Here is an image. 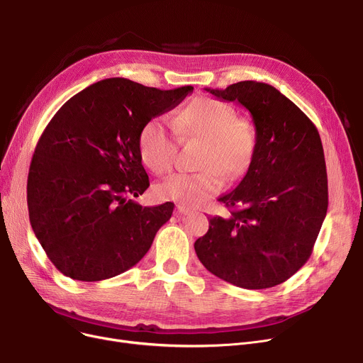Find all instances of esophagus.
Segmentation results:
<instances>
[{
  "instance_id": "1",
  "label": "esophagus",
  "mask_w": 363,
  "mask_h": 363,
  "mask_svg": "<svg viewBox=\"0 0 363 363\" xmlns=\"http://www.w3.org/2000/svg\"><path fill=\"white\" fill-rule=\"evenodd\" d=\"M177 212H178L179 215L186 216V215L191 213V208H188V207H185V206H182V204H178V207H177Z\"/></svg>"
}]
</instances>
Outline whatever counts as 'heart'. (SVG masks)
Listing matches in <instances>:
<instances>
[{
    "label": "heart",
    "instance_id": "obj_1",
    "mask_svg": "<svg viewBox=\"0 0 363 363\" xmlns=\"http://www.w3.org/2000/svg\"><path fill=\"white\" fill-rule=\"evenodd\" d=\"M180 137L203 140L194 174H177L156 186L162 200L185 207H200L222 191L225 175L237 179L249 167L255 151V130L250 123L235 118L231 106L212 99H197L182 107L172 126L164 118L150 119L138 138L140 156L155 174L164 175L174 169Z\"/></svg>",
    "mask_w": 363,
    "mask_h": 363
}]
</instances>
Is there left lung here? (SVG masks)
<instances>
[{
  "label": "left lung",
  "instance_id": "1",
  "mask_svg": "<svg viewBox=\"0 0 363 363\" xmlns=\"http://www.w3.org/2000/svg\"><path fill=\"white\" fill-rule=\"evenodd\" d=\"M206 91L250 111L256 143L237 188L219 197L230 213L211 218L208 231L194 242L196 253L208 272L237 287H275L308 262L327 215L319 132L269 84L242 81Z\"/></svg>",
  "mask_w": 363,
  "mask_h": 363
}]
</instances>
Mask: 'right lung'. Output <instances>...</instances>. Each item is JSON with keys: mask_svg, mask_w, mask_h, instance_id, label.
<instances>
[{"mask_svg": "<svg viewBox=\"0 0 363 363\" xmlns=\"http://www.w3.org/2000/svg\"><path fill=\"white\" fill-rule=\"evenodd\" d=\"M189 92L193 86L162 91L110 78L54 114L30 162L28 208L38 241L63 275L101 281L145 256L174 203L143 207L132 200L150 186L140 132Z\"/></svg>", "mask_w": 363, "mask_h": 363, "instance_id": "obj_1", "label": "right lung"}]
</instances>
